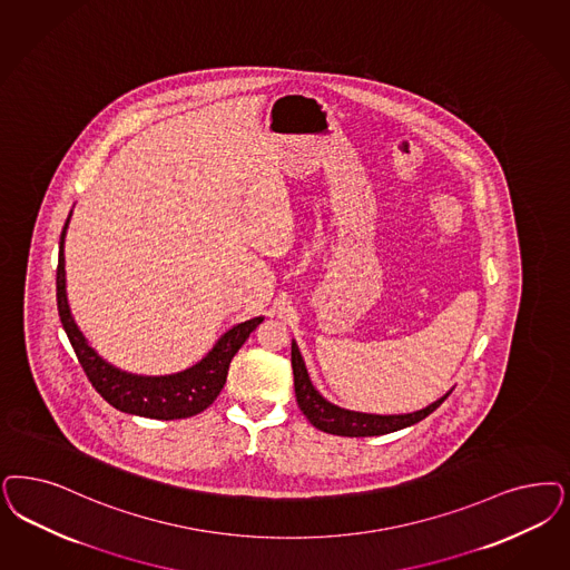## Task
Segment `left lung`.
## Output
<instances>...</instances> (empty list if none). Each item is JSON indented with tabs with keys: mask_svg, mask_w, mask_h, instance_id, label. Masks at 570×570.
Wrapping results in <instances>:
<instances>
[{
	"mask_svg": "<svg viewBox=\"0 0 570 570\" xmlns=\"http://www.w3.org/2000/svg\"><path fill=\"white\" fill-rule=\"evenodd\" d=\"M293 374H295L296 404L303 414L309 419V423L320 432L333 433V435H347V438H366V435H383V433L397 432L404 428H411L414 423L423 421L451 395L435 400L428 409L409 414H366L354 413L338 409L331 402H326L320 393L315 392L309 374L305 368V362L298 354L296 343H293Z\"/></svg>",
	"mask_w": 570,
	"mask_h": 570,
	"instance_id": "obj_1",
	"label": "left lung"
}]
</instances>
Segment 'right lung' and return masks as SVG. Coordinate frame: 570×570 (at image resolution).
Masks as SVG:
<instances>
[{
  "label": "right lung",
  "instance_id": "right-lung-1",
  "mask_svg": "<svg viewBox=\"0 0 570 570\" xmlns=\"http://www.w3.org/2000/svg\"><path fill=\"white\" fill-rule=\"evenodd\" d=\"M69 218L65 220L60 234L59 267H57V305H59L60 324L71 341V347L78 355L79 364L92 387L121 413L149 416V419H187L197 413H204L227 381V371L232 357L246 343V338L263 322L255 317L234 326L229 333L223 334L215 350L206 355L199 364L168 376H138V374L121 373L107 364L97 352L86 343L83 334L79 333L65 295V256L62 242L67 232Z\"/></svg>",
  "mask_w": 570,
  "mask_h": 570
}]
</instances>
